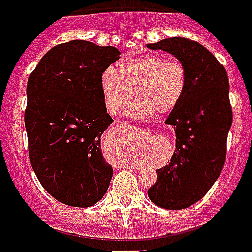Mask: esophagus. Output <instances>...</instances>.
<instances>
[{"mask_svg": "<svg viewBox=\"0 0 252 252\" xmlns=\"http://www.w3.org/2000/svg\"><path fill=\"white\" fill-rule=\"evenodd\" d=\"M122 126H129L130 124H129V123H123Z\"/></svg>", "mask_w": 252, "mask_h": 252, "instance_id": "1", "label": "esophagus"}]
</instances>
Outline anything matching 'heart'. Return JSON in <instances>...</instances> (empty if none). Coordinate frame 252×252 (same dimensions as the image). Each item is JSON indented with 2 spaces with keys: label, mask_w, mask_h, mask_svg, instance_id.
<instances>
[{
  "label": "heart",
  "mask_w": 252,
  "mask_h": 252,
  "mask_svg": "<svg viewBox=\"0 0 252 252\" xmlns=\"http://www.w3.org/2000/svg\"><path fill=\"white\" fill-rule=\"evenodd\" d=\"M100 86L107 109L122 113L132 101H137L130 114L149 118L164 115L178 107L188 86L187 70L179 60H166L160 55L145 54L120 61L119 69L106 67L101 74Z\"/></svg>",
  "instance_id": "heart-1"
}]
</instances>
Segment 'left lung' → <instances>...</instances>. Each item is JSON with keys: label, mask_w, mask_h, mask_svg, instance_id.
Here are the masks:
<instances>
[{"label": "left lung", "mask_w": 252, "mask_h": 252, "mask_svg": "<svg viewBox=\"0 0 252 252\" xmlns=\"http://www.w3.org/2000/svg\"><path fill=\"white\" fill-rule=\"evenodd\" d=\"M186 66L188 86L166 124L174 126L175 150L170 162L158 169L150 200L168 210H181L201 200L214 185L225 162L228 132L232 126L229 80L210 51L187 38H166L149 43Z\"/></svg>", "instance_id": "1"}]
</instances>
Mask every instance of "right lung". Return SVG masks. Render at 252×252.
Segmentation results:
<instances>
[{
    "label": "right lung",
    "instance_id": "1",
    "mask_svg": "<svg viewBox=\"0 0 252 252\" xmlns=\"http://www.w3.org/2000/svg\"><path fill=\"white\" fill-rule=\"evenodd\" d=\"M119 55L113 46L74 39L51 48L28 78L24 122L32 168L44 189L69 206L98 202L113 178L101 136L114 120L100 79Z\"/></svg>",
    "mask_w": 252,
    "mask_h": 252
}]
</instances>
